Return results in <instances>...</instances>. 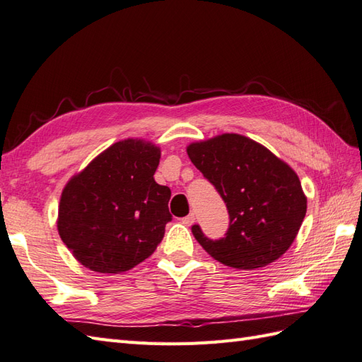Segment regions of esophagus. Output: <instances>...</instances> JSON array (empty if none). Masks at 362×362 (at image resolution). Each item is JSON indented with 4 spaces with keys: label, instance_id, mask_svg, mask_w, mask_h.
<instances>
[{
    "label": "esophagus",
    "instance_id": "1",
    "mask_svg": "<svg viewBox=\"0 0 362 362\" xmlns=\"http://www.w3.org/2000/svg\"><path fill=\"white\" fill-rule=\"evenodd\" d=\"M194 221H196V217H194V214H189V216L182 218V223H183L185 226H191V225L194 223Z\"/></svg>",
    "mask_w": 362,
    "mask_h": 362
}]
</instances>
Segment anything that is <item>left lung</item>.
<instances>
[{
  "mask_svg": "<svg viewBox=\"0 0 362 362\" xmlns=\"http://www.w3.org/2000/svg\"><path fill=\"white\" fill-rule=\"evenodd\" d=\"M187 153L226 203L229 228L211 240L199 225L192 234L217 262L235 269H257L291 247L308 209L298 175L252 139L225 133L192 142Z\"/></svg>",
  "mask_w": 362,
  "mask_h": 362,
  "instance_id": "obj_1",
  "label": "left lung"
}]
</instances>
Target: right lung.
<instances>
[{
    "label": "right lung",
    "mask_w": 362,
    "mask_h": 362,
    "mask_svg": "<svg viewBox=\"0 0 362 362\" xmlns=\"http://www.w3.org/2000/svg\"><path fill=\"white\" fill-rule=\"evenodd\" d=\"M160 148L144 139L108 146L62 189L58 233L90 271L120 274L150 257L171 221V191L154 180Z\"/></svg>",
    "instance_id": "1"
}]
</instances>
